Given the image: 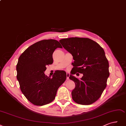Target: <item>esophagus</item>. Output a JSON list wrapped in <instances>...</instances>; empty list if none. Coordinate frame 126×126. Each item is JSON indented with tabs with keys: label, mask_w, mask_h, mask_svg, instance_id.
Segmentation results:
<instances>
[{
	"label": "esophagus",
	"mask_w": 126,
	"mask_h": 126,
	"mask_svg": "<svg viewBox=\"0 0 126 126\" xmlns=\"http://www.w3.org/2000/svg\"><path fill=\"white\" fill-rule=\"evenodd\" d=\"M69 77H70V74L68 73H66V79L67 80H68L69 79Z\"/></svg>",
	"instance_id": "obj_1"
}]
</instances>
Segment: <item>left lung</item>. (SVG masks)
<instances>
[{
	"label": "left lung",
	"instance_id": "8db88e82",
	"mask_svg": "<svg viewBox=\"0 0 126 126\" xmlns=\"http://www.w3.org/2000/svg\"><path fill=\"white\" fill-rule=\"evenodd\" d=\"M63 47L72 55L74 62L69 79L74 82L72 99L80 105H91L98 100L107 86L109 63L103 48L93 40L73 37L60 40ZM83 76L79 80L73 75Z\"/></svg>",
	"mask_w": 126,
	"mask_h": 126
}]
</instances>
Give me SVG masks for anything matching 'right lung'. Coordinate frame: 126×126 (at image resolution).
I'll use <instances>...</instances> for the list:
<instances>
[{"label": "right lung", "mask_w": 126, "mask_h": 126, "mask_svg": "<svg viewBox=\"0 0 126 126\" xmlns=\"http://www.w3.org/2000/svg\"><path fill=\"white\" fill-rule=\"evenodd\" d=\"M58 47H62L57 40H43L28 47L19 58L16 69L20 90L34 105L43 106L52 102L66 79L64 71L55 72L52 78L44 73L47 65L53 63L52 55Z\"/></svg>", "instance_id": "1"}]
</instances>
